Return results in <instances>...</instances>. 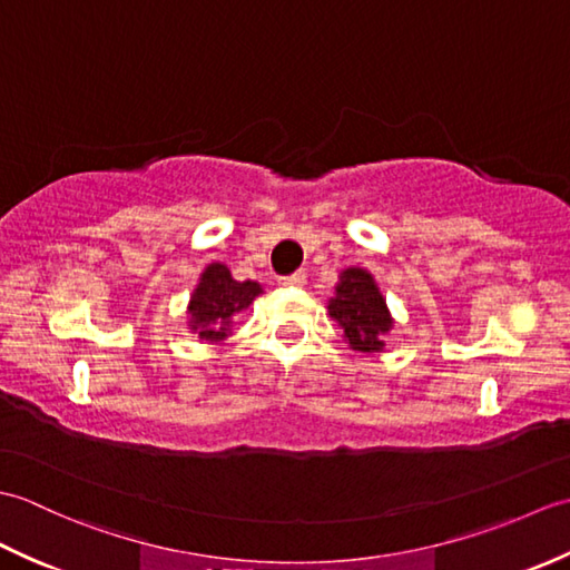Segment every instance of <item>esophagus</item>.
Wrapping results in <instances>:
<instances>
[{"label": "esophagus", "instance_id": "esophagus-1", "mask_svg": "<svg viewBox=\"0 0 570 570\" xmlns=\"http://www.w3.org/2000/svg\"><path fill=\"white\" fill-rule=\"evenodd\" d=\"M278 284H282V286H304L306 284V274L304 272H296L292 276H282V278H278Z\"/></svg>", "mask_w": 570, "mask_h": 570}]
</instances>
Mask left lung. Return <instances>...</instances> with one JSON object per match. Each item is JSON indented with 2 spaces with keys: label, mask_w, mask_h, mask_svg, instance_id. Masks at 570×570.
Masks as SVG:
<instances>
[{
  "label": "left lung",
  "mask_w": 570,
  "mask_h": 570,
  "mask_svg": "<svg viewBox=\"0 0 570 570\" xmlns=\"http://www.w3.org/2000/svg\"><path fill=\"white\" fill-rule=\"evenodd\" d=\"M328 316L343 331V341L355 353H384L386 335L394 331V316L380 292L377 278L365 266H345L337 274Z\"/></svg>",
  "instance_id": "8db88e82"
}]
</instances>
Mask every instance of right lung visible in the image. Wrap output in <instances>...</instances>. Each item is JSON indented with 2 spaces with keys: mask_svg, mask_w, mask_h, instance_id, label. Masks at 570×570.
<instances>
[{
  "mask_svg": "<svg viewBox=\"0 0 570 570\" xmlns=\"http://www.w3.org/2000/svg\"><path fill=\"white\" fill-rule=\"evenodd\" d=\"M262 294L257 282H237L227 264L210 262L198 276V284L188 298V331L203 343L220 345L235 328V316L252 306Z\"/></svg>",
  "mask_w": 570,
  "mask_h": 570,
  "instance_id": "right-lung-1",
  "label": "right lung"
}]
</instances>
